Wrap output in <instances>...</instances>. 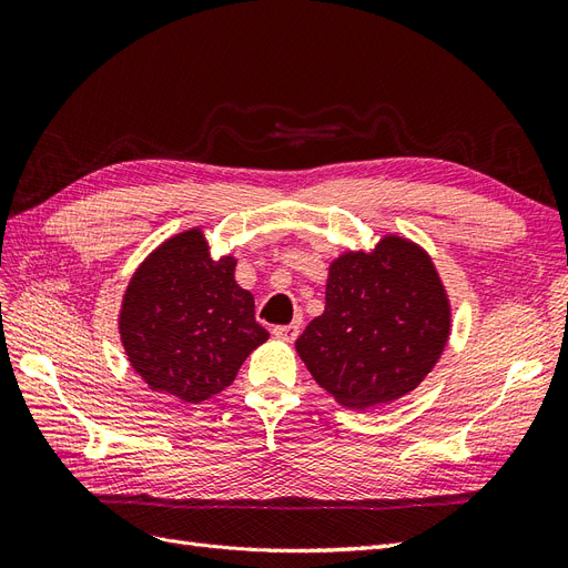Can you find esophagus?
<instances>
[{
    "instance_id": "obj_1",
    "label": "esophagus",
    "mask_w": 568,
    "mask_h": 568,
    "mask_svg": "<svg viewBox=\"0 0 568 568\" xmlns=\"http://www.w3.org/2000/svg\"><path fill=\"white\" fill-rule=\"evenodd\" d=\"M272 334L282 338V341H296V336L301 334V322H291V324H282V326H274Z\"/></svg>"
}]
</instances>
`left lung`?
<instances>
[{"label":"left lung","mask_w":568,"mask_h":568,"mask_svg":"<svg viewBox=\"0 0 568 568\" xmlns=\"http://www.w3.org/2000/svg\"><path fill=\"white\" fill-rule=\"evenodd\" d=\"M324 301L296 351L320 388L351 409L415 390L450 336V301L432 257L395 234L338 255Z\"/></svg>","instance_id":"left-lung-1"}]
</instances>
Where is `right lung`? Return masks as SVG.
<instances>
[{"instance_id": "add662e5", "label": "right lung", "mask_w": 568, "mask_h": 568, "mask_svg": "<svg viewBox=\"0 0 568 568\" xmlns=\"http://www.w3.org/2000/svg\"><path fill=\"white\" fill-rule=\"evenodd\" d=\"M234 267L232 255L213 261L199 227L170 236L136 267L118 329L132 369L151 390L199 405L225 390L270 338Z\"/></svg>"}]
</instances>
